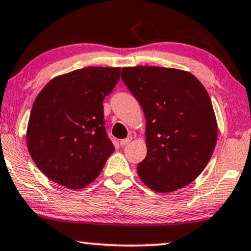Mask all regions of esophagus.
Segmentation results:
<instances>
[{"instance_id": "34e87169", "label": "esophagus", "mask_w": 251, "mask_h": 251, "mask_svg": "<svg viewBox=\"0 0 251 251\" xmlns=\"http://www.w3.org/2000/svg\"><path fill=\"white\" fill-rule=\"evenodd\" d=\"M131 140H132V137H131V136H129V137L125 138V140H121L120 141V145H121V147H125V145L130 143Z\"/></svg>"}]
</instances>
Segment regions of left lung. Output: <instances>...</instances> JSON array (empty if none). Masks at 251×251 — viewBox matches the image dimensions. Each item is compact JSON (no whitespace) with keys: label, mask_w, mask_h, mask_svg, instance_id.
I'll return each mask as SVG.
<instances>
[{"label":"left lung","mask_w":251,"mask_h":251,"mask_svg":"<svg viewBox=\"0 0 251 251\" xmlns=\"http://www.w3.org/2000/svg\"><path fill=\"white\" fill-rule=\"evenodd\" d=\"M121 78L147 120L141 180L158 193L187 186L206 168L218 140L206 88L192 73L170 67H123Z\"/></svg>","instance_id":"1"}]
</instances>
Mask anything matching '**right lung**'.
I'll use <instances>...</instances> for the list:
<instances>
[{
	"label": "right lung",
	"instance_id": "1",
	"mask_svg": "<svg viewBox=\"0 0 251 251\" xmlns=\"http://www.w3.org/2000/svg\"><path fill=\"white\" fill-rule=\"evenodd\" d=\"M120 67H85L50 80L37 95L26 129L29 153L49 179L80 190L98 178L115 148L107 137L103 99Z\"/></svg>",
	"mask_w": 251,
	"mask_h": 251
}]
</instances>
